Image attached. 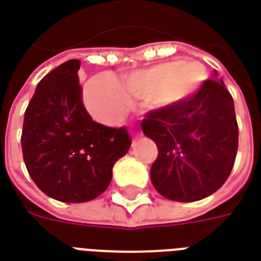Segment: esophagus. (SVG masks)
Here are the masks:
<instances>
[{
	"instance_id": "esophagus-1",
	"label": "esophagus",
	"mask_w": 261,
	"mask_h": 261,
	"mask_svg": "<svg viewBox=\"0 0 261 261\" xmlns=\"http://www.w3.org/2000/svg\"><path fill=\"white\" fill-rule=\"evenodd\" d=\"M134 140H136V138H134V137H133V141H134Z\"/></svg>"
}]
</instances>
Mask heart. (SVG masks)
<instances>
[{
  "label": "heart",
  "instance_id": "1",
  "mask_svg": "<svg viewBox=\"0 0 261 261\" xmlns=\"http://www.w3.org/2000/svg\"><path fill=\"white\" fill-rule=\"evenodd\" d=\"M205 69L196 61H168L123 72L120 82L109 74L88 81L84 99L89 113L100 123L116 124L133 102L168 108L190 97L205 80Z\"/></svg>",
  "mask_w": 261,
  "mask_h": 261
}]
</instances>
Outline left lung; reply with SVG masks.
Wrapping results in <instances>:
<instances>
[{"instance_id":"8db88e82","label":"left lung","mask_w":261,"mask_h":261,"mask_svg":"<svg viewBox=\"0 0 261 261\" xmlns=\"http://www.w3.org/2000/svg\"><path fill=\"white\" fill-rule=\"evenodd\" d=\"M141 128L158 147L151 181L166 198L197 201L229 177L239 130L233 99L222 80L204 81L183 102L148 112Z\"/></svg>"}]
</instances>
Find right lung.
Masks as SVG:
<instances>
[{
    "label": "right lung",
    "mask_w": 261,
    "mask_h": 261,
    "mask_svg": "<svg viewBox=\"0 0 261 261\" xmlns=\"http://www.w3.org/2000/svg\"><path fill=\"white\" fill-rule=\"evenodd\" d=\"M80 67V60H68L39 82L20 137L32 180L63 202L100 196L112 180L113 165L131 147L125 127L99 124L86 112Z\"/></svg>",
    "instance_id": "right-lung-1"
}]
</instances>
